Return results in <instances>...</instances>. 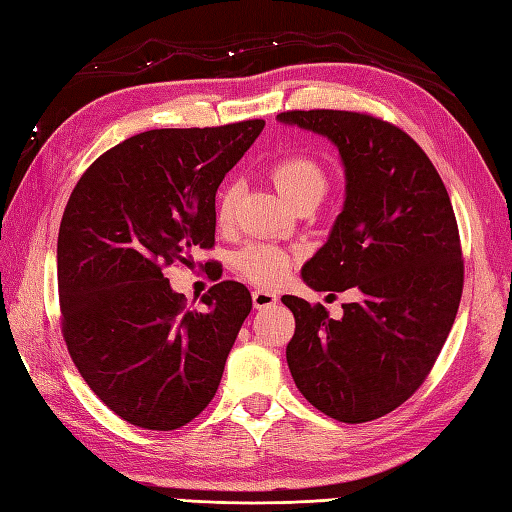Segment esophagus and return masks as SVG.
Here are the masks:
<instances>
[{
	"instance_id": "obj_1",
	"label": "esophagus",
	"mask_w": 512,
	"mask_h": 512,
	"mask_svg": "<svg viewBox=\"0 0 512 512\" xmlns=\"http://www.w3.org/2000/svg\"><path fill=\"white\" fill-rule=\"evenodd\" d=\"M252 300H254V306L258 311L263 309H269V306H274L278 302V295L274 291H265V289H256L252 293Z\"/></svg>"
}]
</instances>
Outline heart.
<instances>
[{
    "label": "heart",
    "instance_id": "b5f03b06",
    "mask_svg": "<svg viewBox=\"0 0 512 512\" xmlns=\"http://www.w3.org/2000/svg\"><path fill=\"white\" fill-rule=\"evenodd\" d=\"M269 175L274 179L280 195L285 197L291 206H298V203L306 199L320 201L328 186L326 170L309 153H291L280 157V160L271 166ZM236 199L238 188L232 184L219 192L217 223L221 227L232 225L236 214ZM291 260V254L285 252V249L269 243H254L238 252L234 265L241 271V276L247 278L249 282H254V285L271 287L278 285V282L287 276Z\"/></svg>",
    "mask_w": 512,
    "mask_h": 512
}]
</instances>
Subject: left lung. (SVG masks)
Masks as SVG:
<instances>
[{
    "label": "left lung",
    "mask_w": 512,
    "mask_h": 512,
    "mask_svg": "<svg viewBox=\"0 0 512 512\" xmlns=\"http://www.w3.org/2000/svg\"><path fill=\"white\" fill-rule=\"evenodd\" d=\"M278 120L331 140L346 173L344 210L302 280L359 295L342 320L282 295L295 317L291 377L326 416L368 423L410 399L447 342L464 282L456 214L434 164L394 124L333 109Z\"/></svg>",
    "instance_id": "obj_1"
}]
</instances>
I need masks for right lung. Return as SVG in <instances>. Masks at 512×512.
<instances>
[{
    "instance_id": "1",
    "label": "right lung",
    "mask_w": 512,
    "mask_h": 512,
    "mask_svg": "<svg viewBox=\"0 0 512 512\" xmlns=\"http://www.w3.org/2000/svg\"><path fill=\"white\" fill-rule=\"evenodd\" d=\"M263 127L138 133L102 153L67 201L56 245L63 339L98 399L135 427H184L217 394L252 295L223 280L190 311L164 269L214 245L217 188Z\"/></svg>"
}]
</instances>
